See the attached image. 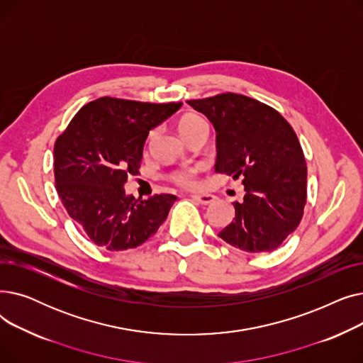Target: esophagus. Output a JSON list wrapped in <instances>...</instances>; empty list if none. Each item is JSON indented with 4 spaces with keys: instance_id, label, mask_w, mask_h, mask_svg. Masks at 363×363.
<instances>
[{
    "instance_id": "esophagus-1",
    "label": "esophagus",
    "mask_w": 363,
    "mask_h": 363,
    "mask_svg": "<svg viewBox=\"0 0 363 363\" xmlns=\"http://www.w3.org/2000/svg\"><path fill=\"white\" fill-rule=\"evenodd\" d=\"M193 197H194V200H197L200 204H212V203L216 200V197L212 196V194H194Z\"/></svg>"
}]
</instances>
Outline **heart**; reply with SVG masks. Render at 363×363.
<instances>
[{"label": "heart", "instance_id": "1", "mask_svg": "<svg viewBox=\"0 0 363 363\" xmlns=\"http://www.w3.org/2000/svg\"><path fill=\"white\" fill-rule=\"evenodd\" d=\"M203 123H206V122L201 118L194 116V114H188V116H184L179 121L178 129L181 132V135H185L186 132H189L191 129H194ZM152 137H155V132L150 133V138H152ZM197 174H199V167H184V169L172 172L170 179L182 186H196L197 185Z\"/></svg>", "mask_w": 363, "mask_h": 363}]
</instances>
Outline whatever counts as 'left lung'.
Returning a JSON list of instances; mask_svg holds the SVG:
<instances>
[{
  "mask_svg": "<svg viewBox=\"0 0 363 363\" xmlns=\"http://www.w3.org/2000/svg\"><path fill=\"white\" fill-rule=\"evenodd\" d=\"M216 130L215 172L242 179L235 219L218 234L247 253L274 252L298 226L308 167L296 132L281 114L240 94L186 101Z\"/></svg>",
  "mask_w": 363,
  "mask_h": 363,
  "instance_id": "left-lung-1",
  "label": "left lung"
}]
</instances>
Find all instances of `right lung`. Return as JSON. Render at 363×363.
Wrapping results in <instances>:
<instances>
[{
  "instance_id": "1",
  "label": "right lung",
  "mask_w": 363,
  "mask_h": 363,
  "mask_svg": "<svg viewBox=\"0 0 363 363\" xmlns=\"http://www.w3.org/2000/svg\"><path fill=\"white\" fill-rule=\"evenodd\" d=\"M182 103L101 97L84 106L54 144L55 189L69 216L108 252L135 249L155 235L177 196L137 200L125 193L138 174L144 144Z\"/></svg>"
}]
</instances>
